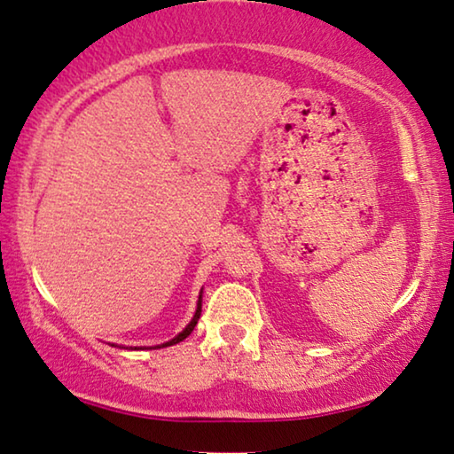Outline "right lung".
<instances>
[{
  "label": "right lung",
  "instance_id": "obj_1",
  "mask_svg": "<svg viewBox=\"0 0 454 454\" xmlns=\"http://www.w3.org/2000/svg\"><path fill=\"white\" fill-rule=\"evenodd\" d=\"M200 316H201V292H200V297H198V308H195V314H193V317H192V322L187 324V326L181 330V333L175 336V338H171V340L168 342H162V344H157V347H151V348H162V347H173V344H177V342H181V340H185V338L193 333V328H195V324H198V320H200ZM114 347V344H112ZM134 350H137V347H134Z\"/></svg>",
  "mask_w": 454,
  "mask_h": 454
}]
</instances>
